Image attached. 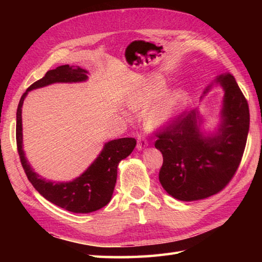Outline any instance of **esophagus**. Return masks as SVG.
<instances>
[{
  "label": "esophagus",
  "instance_id": "34e87169",
  "mask_svg": "<svg viewBox=\"0 0 262 262\" xmlns=\"http://www.w3.org/2000/svg\"><path fill=\"white\" fill-rule=\"evenodd\" d=\"M147 141L146 140H144L143 137H140L138 138V141H137V149L138 151H143V149H145L146 147H147Z\"/></svg>",
  "mask_w": 262,
  "mask_h": 262
}]
</instances>
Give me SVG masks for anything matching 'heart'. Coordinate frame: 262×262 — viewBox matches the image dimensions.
Returning a JSON list of instances; mask_svg holds the SVG:
<instances>
[{
  "label": "heart",
  "instance_id": "b5f03b06",
  "mask_svg": "<svg viewBox=\"0 0 262 262\" xmlns=\"http://www.w3.org/2000/svg\"><path fill=\"white\" fill-rule=\"evenodd\" d=\"M165 90V83L160 77H148L144 82L140 90L128 100V107H129L130 110L136 111V113H138V111H145L152 107L153 103L162 96ZM186 99V93L182 91H176L171 93L170 96L159 102L147 114V125L151 128H154V129H159V128L168 126L173 120L177 113L182 107V104L185 103Z\"/></svg>",
  "mask_w": 262,
  "mask_h": 262
}]
</instances>
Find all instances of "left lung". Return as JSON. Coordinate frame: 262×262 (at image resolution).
Returning <instances> with one entry per match:
<instances>
[{
	"label": "left lung",
	"mask_w": 262,
	"mask_h": 262,
	"mask_svg": "<svg viewBox=\"0 0 262 262\" xmlns=\"http://www.w3.org/2000/svg\"><path fill=\"white\" fill-rule=\"evenodd\" d=\"M215 84L223 89L224 96L214 132L202 130L203 117L193 109L178 116L155 142L163 155L161 185L170 196L182 202L220 192L234 176L246 148L250 126L247 100L230 73L217 75L204 96Z\"/></svg>",
	"instance_id": "8db88e82"
}]
</instances>
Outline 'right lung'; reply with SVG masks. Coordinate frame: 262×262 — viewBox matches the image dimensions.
Masks as SVG:
<instances>
[{
    "label": "right lung",
    "instance_id": "1",
    "mask_svg": "<svg viewBox=\"0 0 262 262\" xmlns=\"http://www.w3.org/2000/svg\"><path fill=\"white\" fill-rule=\"evenodd\" d=\"M89 72L70 65L58 66L48 71L42 79L33 83L22 94L16 110V145L21 164L36 190L48 202L72 213L86 214L96 211L109 204L113 197L117 180V168L121 160L126 159L136 146V140L130 137L118 138L104 143L102 151L90 166L72 181L60 182L46 180L32 169L24 151L22 137V105L27 94L35 89L54 83H79L88 80Z\"/></svg>",
    "mask_w": 262,
    "mask_h": 262
}]
</instances>
